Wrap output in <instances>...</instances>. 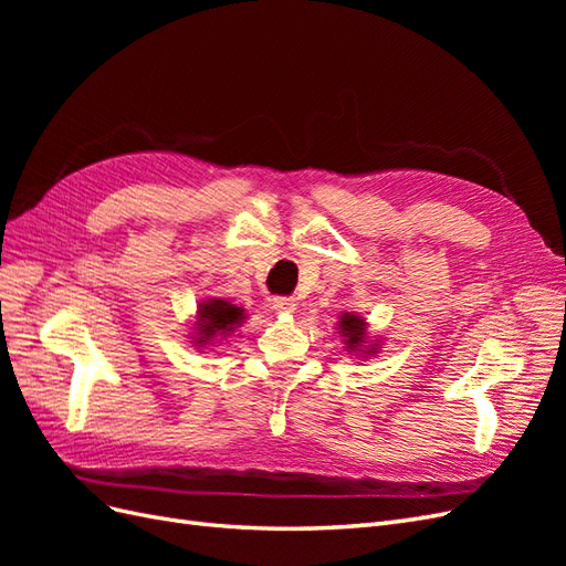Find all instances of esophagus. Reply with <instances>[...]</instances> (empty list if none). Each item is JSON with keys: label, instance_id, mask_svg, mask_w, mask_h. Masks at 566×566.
Wrapping results in <instances>:
<instances>
[{"label": "esophagus", "instance_id": "34e87169", "mask_svg": "<svg viewBox=\"0 0 566 566\" xmlns=\"http://www.w3.org/2000/svg\"><path fill=\"white\" fill-rule=\"evenodd\" d=\"M273 310L279 314H293L297 310V302L293 297H273Z\"/></svg>", "mask_w": 566, "mask_h": 566}]
</instances>
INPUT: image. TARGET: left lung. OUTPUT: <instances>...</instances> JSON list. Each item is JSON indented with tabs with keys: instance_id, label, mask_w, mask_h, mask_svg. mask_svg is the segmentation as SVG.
Segmentation results:
<instances>
[{
	"instance_id": "obj_1",
	"label": "left lung",
	"mask_w": 566,
	"mask_h": 566,
	"mask_svg": "<svg viewBox=\"0 0 566 566\" xmlns=\"http://www.w3.org/2000/svg\"><path fill=\"white\" fill-rule=\"evenodd\" d=\"M339 333L347 337V349H358L366 339V321L361 316H354V314H342Z\"/></svg>"
}]
</instances>
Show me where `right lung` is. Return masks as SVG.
<instances>
[{"label": "right lung", "instance_id": "add662e5", "mask_svg": "<svg viewBox=\"0 0 566 566\" xmlns=\"http://www.w3.org/2000/svg\"><path fill=\"white\" fill-rule=\"evenodd\" d=\"M243 310L227 300H210L202 302L198 310V345L212 339L214 335L231 333L238 323H243Z\"/></svg>", "mask_w": 566, "mask_h": 566}]
</instances>
